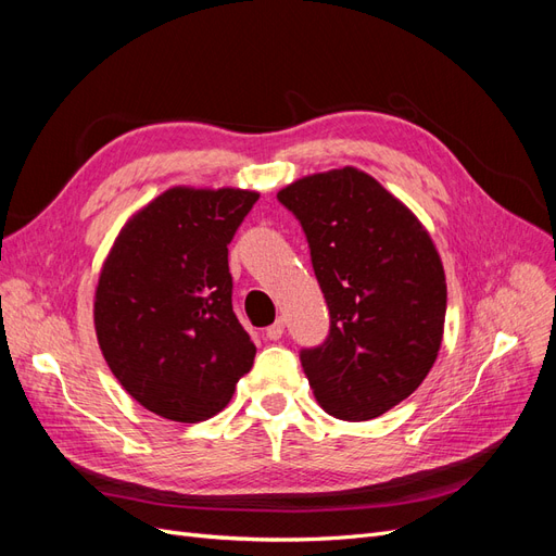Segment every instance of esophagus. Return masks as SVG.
<instances>
[{
  "mask_svg": "<svg viewBox=\"0 0 556 556\" xmlns=\"http://www.w3.org/2000/svg\"><path fill=\"white\" fill-rule=\"evenodd\" d=\"M282 331H285V323L278 317L276 323L266 329V339H268V341H278L280 336H282Z\"/></svg>",
  "mask_w": 556,
  "mask_h": 556,
  "instance_id": "obj_1",
  "label": "esophagus"
}]
</instances>
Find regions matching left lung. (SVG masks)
<instances>
[{
	"label": "left lung",
	"instance_id": "left-lung-1",
	"mask_svg": "<svg viewBox=\"0 0 556 556\" xmlns=\"http://www.w3.org/2000/svg\"><path fill=\"white\" fill-rule=\"evenodd\" d=\"M306 231L331 327L301 366L319 406L364 422L410 396L439 357L447 285L417 215L355 166L278 192Z\"/></svg>",
	"mask_w": 556,
	"mask_h": 556
}]
</instances>
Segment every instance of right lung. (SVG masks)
<instances>
[{"mask_svg": "<svg viewBox=\"0 0 556 556\" xmlns=\"http://www.w3.org/2000/svg\"><path fill=\"white\" fill-rule=\"evenodd\" d=\"M260 199L176 185L117 233L94 290V331L111 374L150 413L204 422L255 362L233 315L227 245Z\"/></svg>", "mask_w": 556, "mask_h": 556, "instance_id": "obj_1", "label": "right lung"}]
</instances>
